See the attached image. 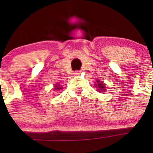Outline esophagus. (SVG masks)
Masks as SVG:
<instances>
[{"instance_id":"obj_1","label":"esophagus","mask_w":153,"mask_h":153,"mask_svg":"<svg viewBox=\"0 0 153 153\" xmlns=\"http://www.w3.org/2000/svg\"><path fill=\"white\" fill-rule=\"evenodd\" d=\"M80 73H81V72H80L79 70H76V71H74V74L75 75H78V74H79Z\"/></svg>"}]
</instances>
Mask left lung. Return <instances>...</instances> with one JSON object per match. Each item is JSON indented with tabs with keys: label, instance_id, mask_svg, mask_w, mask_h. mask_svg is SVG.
<instances>
[{
	"label": "left lung",
	"instance_id": "1",
	"mask_svg": "<svg viewBox=\"0 0 153 153\" xmlns=\"http://www.w3.org/2000/svg\"><path fill=\"white\" fill-rule=\"evenodd\" d=\"M97 87H98V88L100 89L99 92H101V91H104V90H105V87H104V84H102V83H99V84L97 85Z\"/></svg>",
	"mask_w": 153,
	"mask_h": 153
}]
</instances>
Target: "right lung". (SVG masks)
<instances>
[{
	"mask_svg": "<svg viewBox=\"0 0 153 153\" xmlns=\"http://www.w3.org/2000/svg\"><path fill=\"white\" fill-rule=\"evenodd\" d=\"M56 88H57V89H60V88H59L58 86H56Z\"/></svg>",
	"mask_w": 153,
	"mask_h": 153,
	"instance_id": "1",
	"label": "right lung"
}]
</instances>
